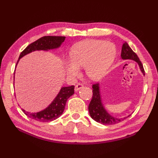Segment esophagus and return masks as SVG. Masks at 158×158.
Instances as JSON below:
<instances>
[{"label": "esophagus", "instance_id": "esophagus-1", "mask_svg": "<svg viewBox=\"0 0 158 158\" xmlns=\"http://www.w3.org/2000/svg\"><path fill=\"white\" fill-rule=\"evenodd\" d=\"M83 87H84V86H83L82 84L79 83V84H78V85H76V86H75V91H78V90H79L80 89L83 88Z\"/></svg>", "mask_w": 158, "mask_h": 158}]
</instances>
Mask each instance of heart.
Returning a JSON list of instances; mask_svg holds the SVG:
<instances>
[{
    "label": "heart",
    "instance_id": "obj_1",
    "mask_svg": "<svg viewBox=\"0 0 158 158\" xmlns=\"http://www.w3.org/2000/svg\"><path fill=\"white\" fill-rule=\"evenodd\" d=\"M116 48L111 43L101 40H86L76 44L70 54L71 60L65 62L68 74L76 76L79 67H85V72L93 80L103 77L113 64Z\"/></svg>",
    "mask_w": 158,
    "mask_h": 158
}]
</instances>
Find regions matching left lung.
Returning <instances> with one entry per match:
<instances>
[{
	"instance_id": "1",
	"label": "left lung",
	"mask_w": 158,
	"mask_h": 158,
	"mask_svg": "<svg viewBox=\"0 0 158 158\" xmlns=\"http://www.w3.org/2000/svg\"><path fill=\"white\" fill-rule=\"evenodd\" d=\"M121 57L123 59H132V60L136 61L139 65V68L141 69L142 73L145 75V70L143 68L141 61H140L139 58L135 52L128 46L127 43H124L122 45ZM92 87L93 94V98L89 106V111L90 117L94 121L105 125H114L120 123V122L123 121L126 118H127L131 115H130L128 117H124L122 118H118L111 116L105 110L103 104L101 103L99 84H94Z\"/></svg>"
}]
</instances>
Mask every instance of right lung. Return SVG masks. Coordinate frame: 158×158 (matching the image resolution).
I'll return each mask as SVG.
<instances>
[{"instance_id":"1","label":"right lung","mask_w":158,"mask_h":158,"mask_svg":"<svg viewBox=\"0 0 158 158\" xmlns=\"http://www.w3.org/2000/svg\"><path fill=\"white\" fill-rule=\"evenodd\" d=\"M65 39V36H43L36 40L34 43L29 44L24 49L19 57L16 65L18 63L19 59L24 55L30 53L35 51H48L49 49L57 48L61 46L62 43H64ZM74 93V86L62 87L59 91L57 96L55 97L53 101L47 107L45 110L37 112V113H30L22 110L23 113L27 117L31 119L40 122H47L55 120L57 119L63 114L65 107L68 99Z\"/></svg>"}]
</instances>
